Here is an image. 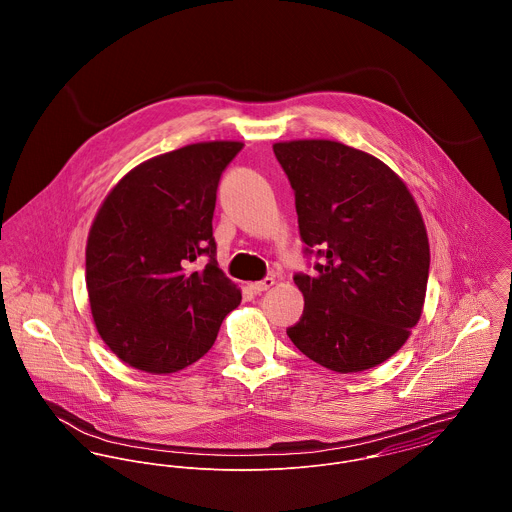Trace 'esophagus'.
I'll list each match as a JSON object with an SVG mask.
<instances>
[{
	"label": "esophagus",
	"instance_id": "1",
	"mask_svg": "<svg viewBox=\"0 0 512 512\" xmlns=\"http://www.w3.org/2000/svg\"><path fill=\"white\" fill-rule=\"evenodd\" d=\"M274 284H276V280H274V278H264V280H260V282L250 284V290L254 293H262L266 292V290H270Z\"/></svg>",
	"mask_w": 512,
	"mask_h": 512
}]
</instances>
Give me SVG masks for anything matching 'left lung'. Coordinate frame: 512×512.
Instances as JSON below:
<instances>
[{
	"label": "left lung",
	"mask_w": 512,
	"mask_h": 512,
	"mask_svg": "<svg viewBox=\"0 0 512 512\" xmlns=\"http://www.w3.org/2000/svg\"><path fill=\"white\" fill-rule=\"evenodd\" d=\"M286 171L313 274H295L301 319L293 345L347 374L390 359L418 323L430 274L420 209L380 159L329 140L274 146Z\"/></svg>",
	"instance_id": "obj_1"
}]
</instances>
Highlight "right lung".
<instances>
[{"label": "right lung", "mask_w": 512, "mask_h": 512, "mask_svg": "<svg viewBox=\"0 0 512 512\" xmlns=\"http://www.w3.org/2000/svg\"><path fill=\"white\" fill-rule=\"evenodd\" d=\"M240 149L205 142L157 155L102 203L86 288L100 337L124 363L157 374L193 365L238 307L240 290L217 262L213 213L220 175Z\"/></svg>", "instance_id": "right-lung-1"}]
</instances>
